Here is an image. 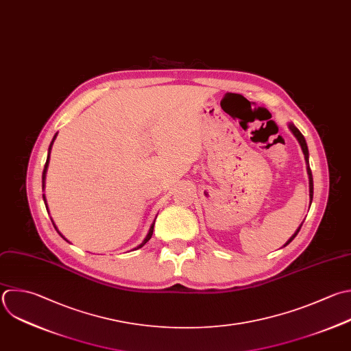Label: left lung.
Returning a JSON list of instances; mask_svg holds the SVG:
<instances>
[{
	"instance_id": "left-lung-1",
	"label": "left lung",
	"mask_w": 351,
	"mask_h": 351,
	"mask_svg": "<svg viewBox=\"0 0 351 351\" xmlns=\"http://www.w3.org/2000/svg\"><path fill=\"white\" fill-rule=\"evenodd\" d=\"M289 126V130L293 133V136L296 137V140L299 141V144H300V147H302V151H303V155H304V160H306V165H307V174H308V192H310V204H311V200H313V176H311V170H310V166H308V149H307V144H306V140H304V137L302 136V133L292 125V123H289L288 125ZM302 226V225H300ZM300 226L296 229V232L289 237V240L284 244V245H287V244H289L293 239H295V236L298 234V232L300 230Z\"/></svg>"
}]
</instances>
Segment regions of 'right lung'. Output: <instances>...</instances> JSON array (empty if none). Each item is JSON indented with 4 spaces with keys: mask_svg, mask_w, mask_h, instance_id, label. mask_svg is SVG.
Instances as JSON below:
<instances>
[{
    "mask_svg": "<svg viewBox=\"0 0 351 351\" xmlns=\"http://www.w3.org/2000/svg\"><path fill=\"white\" fill-rule=\"evenodd\" d=\"M56 136H58V133L55 134V137H53V140H52V143H51V145H49V149H48V159H47V163H45V167H44V173H43V188L45 186V178H47V170H48V165H49V156H51V149H52V145H53V141H55ZM43 196H44V202H45V206L48 207V204H47V199H45V195H43ZM47 210H48V208H47ZM53 225H55V223H53ZM154 225H155V221L152 222V225H151V228H149V232H148L147 237H145V239L143 240V243H141L140 245H137V247H136L134 250H138V248H141V247H143V245H144V244H145V243H147V241H148V240H149V239L152 237V233H154ZM55 228H56V226H55ZM56 230H58V228H56ZM58 232H59V230H58ZM59 234H60V236H62V237H63V239H64L66 241H69V240H67V239H66V237H64V236H63V234H62L60 232H59Z\"/></svg>",
    "mask_w": 351,
    "mask_h": 351,
    "instance_id": "right-lung-1",
    "label": "right lung"
}]
</instances>
